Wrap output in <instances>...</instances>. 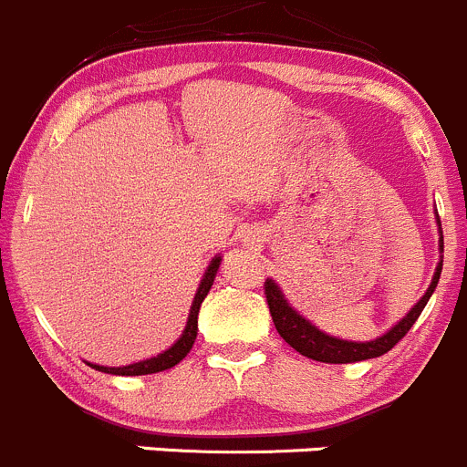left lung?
Segmentation results:
<instances>
[{
  "instance_id": "obj_1",
  "label": "left lung",
  "mask_w": 467,
  "mask_h": 467,
  "mask_svg": "<svg viewBox=\"0 0 467 467\" xmlns=\"http://www.w3.org/2000/svg\"><path fill=\"white\" fill-rule=\"evenodd\" d=\"M442 244H444L442 237H440V251H442ZM440 272H442V263L438 265L429 290H426L424 297L415 304V308H412V311L408 313L399 325L391 327L385 337L368 343H355V341H343V338L327 337L325 332H320L317 327H313L311 322L304 320V317L285 302V297H283V293L278 290V285L272 281V278L265 281V297H267L269 313H272V320L274 325H276V332L281 334V338L287 343V346L295 348L299 355L308 357V359L327 361V364H350V361H364V359H373V357L385 355V352H389L391 348L405 337V334L410 332V327L415 325L417 317L421 316L426 302H429L435 285H438Z\"/></svg>"
}]
</instances>
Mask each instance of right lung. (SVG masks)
Instances as JSON below:
<instances>
[{"label": "right lung", "mask_w": 467, "mask_h": 467, "mask_svg": "<svg viewBox=\"0 0 467 467\" xmlns=\"http://www.w3.org/2000/svg\"><path fill=\"white\" fill-rule=\"evenodd\" d=\"M219 265H221V258H213L212 263H209L207 272H204L202 281H200L198 293H195L193 306H191L189 322H186L184 334H182V338L174 343L172 348H168V350L161 352V355L151 357V359L138 361V364H130V366H121V368H106V366L89 364L91 368H96V371H103V373H112V376H147V373H159V371H165V368H172L174 364H180V361L189 355V350L193 348V343H195V337H198L200 304H202L204 297H207L209 287H212L213 278H216V272H219Z\"/></svg>", "instance_id": "1"}]
</instances>
